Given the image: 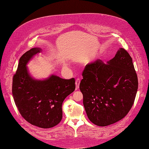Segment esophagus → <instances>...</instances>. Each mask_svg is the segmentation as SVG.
I'll use <instances>...</instances> for the list:
<instances>
[{
    "instance_id": "34e87169",
    "label": "esophagus",
    "mask_w": 149,
    "mask_h": 149,
    "mask_svg": "<svg viewBox=\"0 0 149 149\" xmlns=\"http://www.w3.org/2000/svg\"><path fill=\"white\" fill-rule=\"evenodd\" d=\"M75 84H76V89L77 90L79 88V84H80V80H79V79H77L76 80Z\"/></svg>"
}]
</instances>
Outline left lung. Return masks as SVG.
I'll list each match as a JSON object with an SVG mask.
<instances>
[{
  "mask_svg": "<svg viewBox=\"0 0 149 149\" xmlns=\"http://www.w3.org/2000/svg\"><path fill=\"white\" fill-rule=\"evenodd\" d=\"M79 89L89 120L98 126L114 124L127 114L134 102L138 79L132 59L119 48L112 60L86 66Z\"/></svg>",
  "mask_w": 149,
  "mask_h": 149,
  "instance_id": "8db88e82",
  "label": "left lung"
}]
</instances>
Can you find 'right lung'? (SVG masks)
<instances>
[{
	"mask_svg": "<svg viewBox=\"0 0 149 149\" xmlns=\"http://www.w3.org/2000/svg\"><path fill=\"white\" fill-rule=\"evenodd\" d=\"M41 50L40 48H33L20 57L13 77L12 95L20 114L28 123L48 129L61 120L63 102L74 91L75 80L53 74L43 80L31 77L26 65Z\"/></svg>",
	"mask_w": 149,
	"mask_h": 149,
	"instance_id": "right-lung-1",
	"label": "right lung"
}]
</instances>
